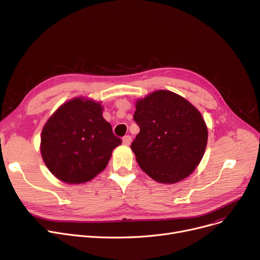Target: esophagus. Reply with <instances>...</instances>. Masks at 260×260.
<instances>
[{
  "mask_svg": "<svg viewBox=\"0 0 260 260\" xmlns=\"http://www.w3.org/2000/svg\"><path fill=\"white\" fill-rule=\"evenodd\" d=\"M131 142H132V137H131V136H128V135H126V136H124V137H123V144L129 145V144H131Z\"/></svg>",
  "mask_w": 260,
  "mask_h": 260,
  "instance_id": "34e87169",
  "label": "esophagus"
}]
</instances>
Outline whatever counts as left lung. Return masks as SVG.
<instances>
[{"mask_svg": "<svg viewBox=\"0 0 260 260\" xmlns=\"http://www.w3.org/2000/svg\"><path fill=\"white\" fill-rule=\"evenodd\" d=\"M134 121L140 128L131 148L153 179L173 184L194 171L205 153L207 127L187 100L159 90L139 100Z\"/></svg>", "mask_w": 260, "mask_h": 260, "instance_id": "8db88e82", "label": "left lung"}]
</instances>
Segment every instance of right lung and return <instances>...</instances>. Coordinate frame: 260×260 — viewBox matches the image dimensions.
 <instances>
[{"label": "right lung", "instance_id": "1", "mask_svg": "<svg viewBox=\"0 0 260 260\" xmlns=\"http://www.w3.org/2000/svg\"><path fill=\"white\" fill-rule=\"evenodd\" d=\"M102 111L100 103L74 99L61 105L43 126V161L62 182L80 184L92 179L122 143Z\"/></svg>", "mask_w": 260, "mask_h": 260}]
</instances>
